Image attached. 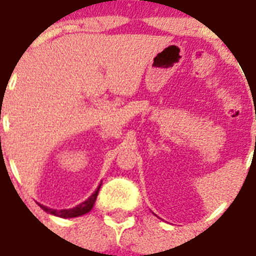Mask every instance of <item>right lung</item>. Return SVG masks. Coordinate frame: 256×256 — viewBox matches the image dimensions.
Wrapping results in <instances>:
<instances>
[{
	"label": "right lung",
	"instance_id": "right-lung-1",
	"mask_svg": "<svg viewBox=\"0 0 256 256\" xmlns=\"http://www.w3.org/2000/svg\"><path fill=\"white\" fill-rule=\"evenodd\" d=\"M100 185L99 184V186L96 188V190L90 196L86 202H83L82 204H79V206H76L75 208H70V210H50V208H48V206H42V208L46 212H48V214H54V216H58V218H63V219H70V218H78V216H82V214H86L87 212H90V210H92L94 204H95V200H96V196H98V192H99V189H100Z\"/></svg>",
	"mask_w": 256,
	"mask_h": 256
}]
</instances>
